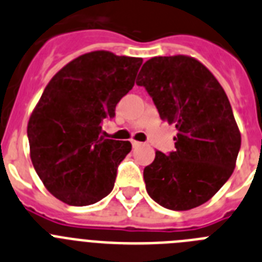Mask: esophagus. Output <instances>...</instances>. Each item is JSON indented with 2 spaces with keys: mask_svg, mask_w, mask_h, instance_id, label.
Here are the masks:
<instances>
[{
  "mask_svg": "<svg viewBox=\"0 0 262 262\" xmlns=\"http://www.w3.org/2000/svg\"><path fill=\"white\" fill-rule=\"evenodd\" d=\"M132 145H133V147H137V146H140L141 145V142L140 141H132Z\"/></svg>",
  "mask_w": 262,
  "mask_h": 262,
  "instance_id": "34e87169",
  "label": "esophagus"
}]
</instances>
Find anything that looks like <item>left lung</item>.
I'll return each instance as SVG.
<instances>
[{
  "label": "left lung",
  "instance_id": "obj_1",
  "mask_svg": "<svg viewBox=\"0 0 262 262\" xmlns=\"http://www.w3.org/2000/svg\"><path fill=\"white\" fill-rule=\"evenodd\" d=\"M136 83L178 130L174 151H156L145 167L147 194L174 211L206 203L232 175L241 146L226 92L199 60L185 55L149 59Z\"/></svg>",
  "mask_w": 262,
  "mask_h": 262
}]
</instances>
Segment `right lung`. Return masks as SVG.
<instances>
[{
    "label": "right lung",
    "mask_w": 262,
    "mask_h": 262,
    "mask_svg": "<svg viewBox=\"0 0 262 262\" xmlns=\"http://www.w3.org/2000/svg\"><path fill=\"white\" fill-rule=\"evenodd\" d=\"M141 64V58L88 52L64 66L45 88L27 137L36 174L59 200L90 206L113 190L132 144L101 137V125L115 117Z\"/></svg>",
    "instance_id": "right-lung-1"
}]
</instances>
